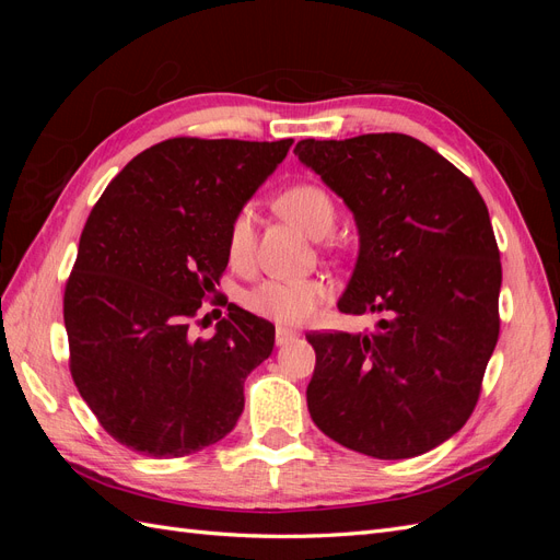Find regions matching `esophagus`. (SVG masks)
Returning a JSON list of instances; mask_svg holds the SVG:
<instances>
[{"instance_id":"obj_1","label":"esophagus","mask_w":560,"mask_h":560,"mask_svg":"<svg viewBox=\"0 0 560 560\" xmlns=\"http://www.w3.org/2000/svg\"><path fill=\"white\" fill-rule=\"evenodd\" d=\"M294 338H296V331H292V329H287V327L276 329V343L278 346H287L290 341H294Z\"/></svg>"}]
</instances>
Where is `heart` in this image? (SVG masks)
I'll use <instances>...</instances> for the list:
<instances>
[{
  "label": "heart",
  "instance_id": "1",
  "mask_svg": "<svg viewBox=\"0 0 560 560\" xmlns=\"http://www.w3.org/2000/svg\"><path fill=\"white\" fill-rule=\"evenodd\" d=\"M280 210L313 238L329 233L336 208L329 194L317 184H294L280 196ZM254 249V210L245 206L233 217L226 235L229 259L235 266L249 261ZM329 296V284L319 278L282 280L270 278L245 294V306L278 325H301Z\"/></svg>",
  "mask_w": 560,
  "mask_h": 560
}]
</instances>
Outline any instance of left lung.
I'll return each mask as SVG.
<instances>
[{
    "label": "left lung",
    "mask_w": 560,
    "mask_h": 560,
    "mask_svg": "<svg viewBox=\"0 0 560 560\" xmlns=\"http://www.w3.org/2000/svg\"><path fill=\"white\" fill-rule=\"evenodd\" d=\"M354 217L360 252L338 311L383 313L371 334H308L315 425L378 460L444 444L471 416L500 334V252L488 208L411 135L294 149Z\"/></svg>",
    "instance_id": "obj_1"
}]
</instances>
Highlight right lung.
<instances>
[{
  "mask_svg": "<svg viewBox=\"0 0 560 560\" xmlns=\"http://www.w3.org/2000/svg\"><path fill=\"white\" fill-rule=\"evenodd\" d=\"M292 144L165 140L95 202L65 287V329L79 393L118 444L182 457L238 422L276 327L233 303L210 338L189 325L229 264L233 217Z\"/></svg>",
  "mask_w": 560,
  "mask_h": 560,
  "instance_id": "add662e5",
  "label": "right lung"
}]
</instances>
